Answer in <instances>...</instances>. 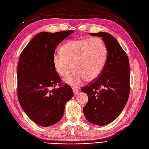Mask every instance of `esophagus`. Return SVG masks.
Returning <instances> with one entry per match:
<instances>
[{"label": "esophagus", "mask_w": 149, "mask_h": 149, "mask_svg": "<svg viewBox=\"0 0 149 149\" xmlns=\"http://www.w3.org/2000/svg\"><path fill=\"white\" fill-rule=\"evenodd\" d=\"M73 91H74V93L75 95H77L79 93V90L78 89H76V88H74V89H73Z\"/></svg>", "instance_id": "1"}]
</instances>
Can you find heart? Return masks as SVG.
Wrapping results in <instances>:
<instances>
[{
    "mask_svg": "<svg viewBox=\"0 0 149 149\" xmlns=\"http://www.w3.org/2000/svg\"><path fill=\"white\" fill-rule=\"evenodd\" d=\"M61 50L62 53L53 55L54 66L62 77L67 76L74 68L75 72L65 79L66 83L74 86H78L84 80L95 81L102 74L108 55L106 44L100 38L69 41Z\"/></svg>",
    "mask_w": 149,
    "mask_h": 149,
    "instance_id": "1",
    "label": "heart"
}]
</instances>
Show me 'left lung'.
Wrapping results in <instances>:
<instances>
[{"instance_id": "obj_1", "label": "left lung", "mask_w": 149, "mask_h": 149, "mask_svg": "<svg viewBox=\"0 0 149 149\" xmlns=\"http://www.w3.org/2000/svg\"><path fill=\"white\" fill-rule=\"evenodd\" d=\"M90 34L102 38L108 55L100 76L81 88L88 97L83 112L90 122L104 125L120 115L127 102L130 92L129 61L127 54L110 34L102 32Z\"/></svg>"}]
</instances>
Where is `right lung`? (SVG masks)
Returning a JSON list of instances; mask_svg holds the SVG:
<instances>
[{"label":"right lung","mask_w":149,"mask_h":149,"mask_svg":"<svg viewBox=\"0 0 149 149\" xmlns=\"http://www.w3.org/2000/svg\"><path fill=\"white\" fill-rule=\"evenodd\" d=\"M74 31L42 32L34 36L19 58L17 94L28 117L36 124L49 127L62 118L72 88L62 84L52 62L57 46ZM58 85L59 88H55Z\"/></svg>","instance_id":"add662e5"}]
</instances>
